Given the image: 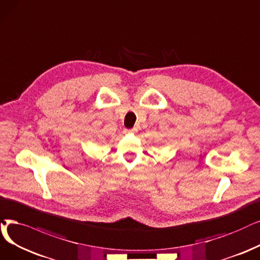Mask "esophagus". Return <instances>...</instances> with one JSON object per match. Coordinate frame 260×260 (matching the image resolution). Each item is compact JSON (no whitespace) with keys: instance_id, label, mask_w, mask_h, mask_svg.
I'll return each mask as SVG.
<instances>
[{"instance_id":"esophagus-1","label":"esophagus","mask_w":260,"mask_h":260,"mask_svg":"<svg viewBox=\"0 0 260 260\" xmlns=\"http://www.w3.org/2000/svg\"><path fill=\"white\" fill-rule=\"evenodd\" d=\"M136 131H137V129H136V128H132V129H124V130H123V132H124V133H134Z\"/></svg>"}]
</instances>
